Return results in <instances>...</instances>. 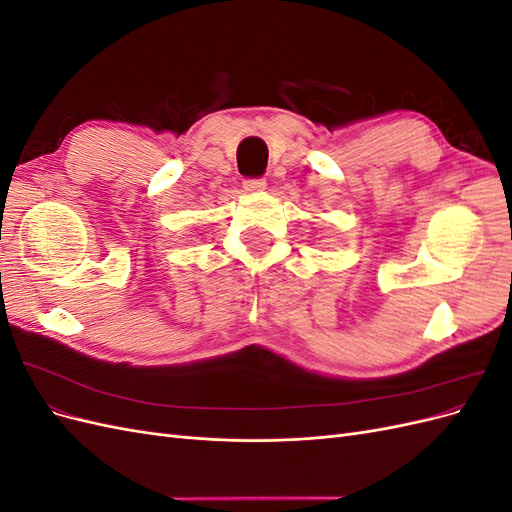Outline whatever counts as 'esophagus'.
<instances>
[{
  "label": "esophagus",
  "mask_w": 512,
  "mask_h": 512,
  "mask_svg": "<svg viewBox=\"0 0 512 512\" xmlns=\"http://www.w3.org/2000/svg\"><path fill=\"white\" fill-rule=\"evenodd\" d=\"M267 188V181L265 179H245L243 181V190L245 192H262Z\"/></svg>",
  "instance_id": "esophagus-1"
}]
</instances>
